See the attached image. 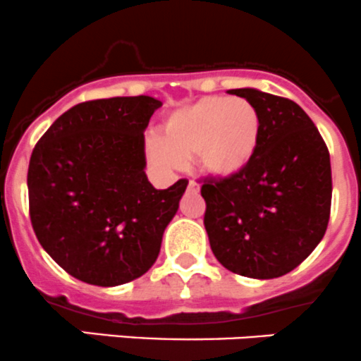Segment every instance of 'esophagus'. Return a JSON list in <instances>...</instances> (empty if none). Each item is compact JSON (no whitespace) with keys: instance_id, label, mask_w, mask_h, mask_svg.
<instances>
[{"instance_id":"1","label":"esophagus","mask_w":361,"mask_h":361,"mask_svg":"<svg viewBox=\"0 0 361 361\" xmlns=\"http://www.w3.org/2000/svg\"><path fill=\"white\" fill-rule=\"evenodd\" d=\"M188 191H191V192H198L200 191V184L196 180H189V184H188Z\"/></svg>"}]
</instances>
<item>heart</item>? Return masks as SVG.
<instances>
[{
  "label": "heart",
  "mask_w": 361,
  "mask_h": 361,
  "mask_svg": "<svg viewBox=\"0 0 361 361\" xmlns=\"http://www.w3.org/2000/svg\"><path fill=\"white\" fill-rule=\"evenodd\" d=\"M262 138V117L245 98L205 96L173 110L163 137L149 142L152 158L169 169L195 159L203 173L233 177L255 158Z\"/></svg>",
  "instance_id": "obj_1"
}]
</instances>
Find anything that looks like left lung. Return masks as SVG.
Segmentation results:
<instances>
[{"mask_svg": "<svg viewBox=\"0 0 361 361\" xmlns=\"http://www.w3.org/2000/svg\"><path fill=\"white\" fill-rule=\"evenodd\" d=\"M228 92L258 109L262 138L240 173L203 180V224L224 269L251 279H274L297 269L326 231L330 154L295 102L255 87Z\"/></svg>", "mask_w": 361, "mask_h": 361, "instance_id": "8db88e82", "label": "left lung"}]
</instances>
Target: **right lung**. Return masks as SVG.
<instances>
[{"label": "right lung", "instance_id": "obj_1", "mask_svg": "<svg viewBox=\"0 0 361 361\" xmlns=\"http://www.w3.org/2000/svg\"><path fill=\"white\" fill-rule=\"evenodd\" d=\"M163 103L121 96L71 106L35 145L27 170L38 242L75 279L112 288L144 276L188 188L156 189L145 137Z\"/></svg>", "mask_w": 361, "mask_h": 361}]
</instances>
